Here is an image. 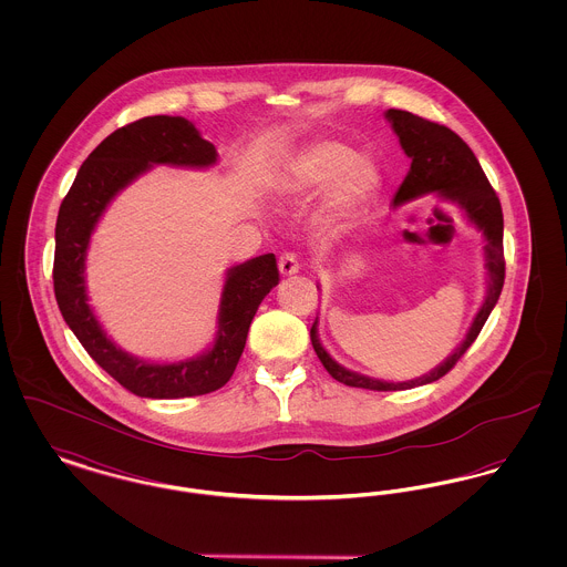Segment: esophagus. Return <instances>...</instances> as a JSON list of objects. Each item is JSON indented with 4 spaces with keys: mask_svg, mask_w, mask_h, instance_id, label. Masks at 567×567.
Segmentation results:
<instances>
[{
    "mask_svg": "<svg viewBox=\"0 0 567 567\" xmlns=\"http://www.w3.org/2000/svg\"><path fill=\"white\" fill-rule=\"evenodd\" d=\"M278 270L282 276H293L299 271V264H297V257L293 252H285V255H280V259H278Z\"/></svg>",
    "mask_w": 567,
    "mask_h": 567,
    "instance_id": "34e87169",
    "label": "esophagus"
}]
</instances>
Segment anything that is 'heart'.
Masks as SVG:
<instances>
[{"instance_id": "obj_1", "label": "heart", "mask_w": 567, "mask_h": 567, "mask_svg": "<svg viewBox=\"0 0 567 567\" xmlns=\"http://www.w3.org/2000/svg\"><path fill=\"white\" fill-rule=\"evenodd\" d=\"M378 187V169L365 157H352L340 142H317L297 157L282 189L291 197H310L331 190L327 227L338 231L349 225Z\"/></svg>"}]
</instances>
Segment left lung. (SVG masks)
Wrapping results in <instances>:
<instances>
[{"mask_svg":"<svg viewBox=\"0 0 567 567\" xmlns=\"http://www.w3.org/2000/svg\"><path fill=\"white\" fill-rule=\"evenodd\" d=\"M393 127V132L400 137V144L405 155L410 157V172L405 174L404 183L395 193L393 206H402L410 199H416L427 193H440L444 199H451L463 208L470 223H474L483 236H485V261L488 285L483 306L478 308V315L474 317L470 331L465 333L463 342L457 351L453 352L444 363H440L435 370L425 377L405 380V382H384L377 378L361 377L351 370L336 363L329 352L324 351L317 321L310 329V340L315 352L319 354L324 370L336 378L338 382H344L349 386H361L370 391H404L414 389L421 384L433 382L437 378L449 374L458 359L474 344L481 329L485 327L491 310L495 308L506 276V261H504V215L502 204L495 190L491 187L488 178L472 153V148L446 125L433 123L423 116H416L405 110H386L384 114Z\"/></svg>","mask_w":567,"mask_h":567,"instance_id":"left-lung-1","label":"left lung"}]
</instances>
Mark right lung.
<instances>
[{"instance_id": "right-lung-1", "label": "right lung", "mask_w": 567, "mask_h": 567, "mask_svg": "<svg viewBox=\"0 0 567 567\" xmlns=\"http://www.w3.org/2000/svg\"><path fill=\"white\" fill-rule=\"evenodd\" d=\"M213 142L183 116H144L112 134L84 159L61 202L54 227V297L84 351L137 398L176 400L220 389L243 357L252 317L278 285L276 257L268 252L227 271L218 308V331L208 352L178 363H146L109 340L84 291V259L91 234L110 199L155 163L208 167Z\"/></svg>"}]
</instances>
